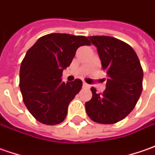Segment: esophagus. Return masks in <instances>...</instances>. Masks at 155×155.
Returning a JSON list of instances; mask_svg holds the SVG:
<instances>
[{"label": "esophagus", "mask_w": 155, "mask_h": 155, "mask_svg": "<svg viewBox=\"0 0 155 155\" xmlns=\"http://www.w3.org/2000/svg\"><path fill=\"white\" fill-rule=\"evenodd\" d=\"M83 87L84 88H89L90 87V86L87 84V83H83Z\"/></svg>", "instance_id": "esophagus-1"}]
</instances>
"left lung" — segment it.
Wrapping results in <instances>:
<instances>
[{
  "label": "left lung",
  "mask_w": 155,
  "mask_h": 155,
  "mask_svg": "<svg viewBox=\"0 0 155 155\" xmlns=\"http://www.w3.org/2000/svg\"><path fill=\"white\" fill-rule=\"evenodd\" d=\"M97 48L102 68L106 71L105 90L86 102L88 117L94 122L111 124L123 120L135 108L142 92L143 71L135 51L123 41L108 36L88 37Z\"/></svg>",
  "instance_id": "obj_1"
}]
</instances>
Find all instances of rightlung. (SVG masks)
<instances>
[{
  "label": "right lung",
  "instance_id": "obj_1",
  "mask_svg": "<svg viewBox=\"0 0 155 155\" xmlns=\"http://www.w3.org/2000/svg\"><path fill=\"white\" fill-rule=\"evenodd\" d=\"M91 45L85 36L51 33L38 38L26 52L19 70V87L30 113L48 125L65 119L68 107L81 91L82 81H61L62 71L79 47Z\"/></svg>",
  "mask_w": 155,
  "mask_h": 155
}]
</instances>
